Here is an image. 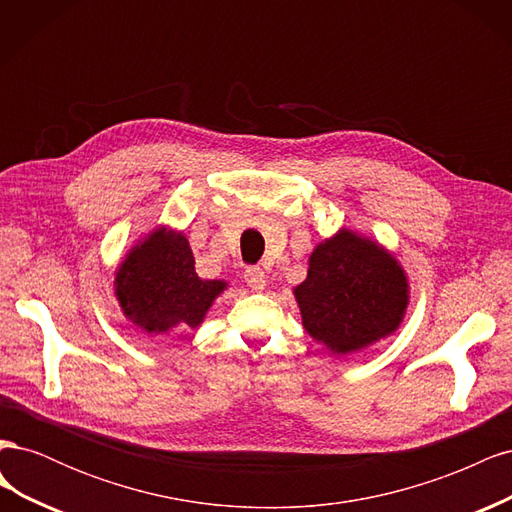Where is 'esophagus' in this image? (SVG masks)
I'll return each mask as SVG.
<instances>
[{"instance_id": "1", "label": "esophagus", "mask_w": 512, "mask_h": 512, "mask_svg": "<svg viewBox=\"0 0 512 512\" xmlns=\"http://www.w3.org/2000/svg\"><path fill=\"white\" fill-rule=\"evenodd\" d=\"M245 282H247V286H250L252 290H256V292H262L267 288V275H265V271H262L260 267H250L245 271Z\"/></svg>"}]
</instances>
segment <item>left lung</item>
Listing matches in <instances>:
<instances>
[{
	"mask_svg": "<svg viewBox=\"0 0 512 512\" xmlns=\"http://www.w3.org/2000/svg\"><path fill=\"white\" fill-rule=\"evenodd\" d=\"M303 329L344 356L391 337L410 305L408 273L376 239L339 228L307 260V277L292 288Z\"/></svg>",
	"mask_w": 512,
	"mask_h": 512,
	"instance_id": "obj_1",
	"label": "left lung"
}]
</instances>
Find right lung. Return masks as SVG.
Wrapping results in <instances>:
<instances>
[{"label": "right lung", "instance_id": "right-lung-1", "mask_svg": "<svg viewBox=\"0 0 512 512\" xmlns=\"http://www.w3.org/2000/svg\"><path fill=\"white\" fill-rule=\"evenodd\" d=\"M194 265L183 230L164 224L149 230L115 269L113 288L121 314L147 335L200 327L228 282L203 280Z\"/></svg>", "mask_w": 512, "mask_h": 512}]
</instances>
